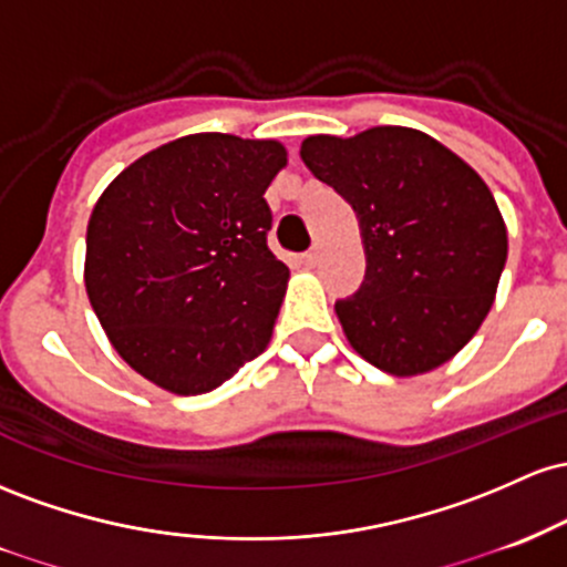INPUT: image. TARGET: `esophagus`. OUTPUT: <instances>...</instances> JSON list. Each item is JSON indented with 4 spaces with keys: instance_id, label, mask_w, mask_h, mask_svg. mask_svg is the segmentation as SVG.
Instances as JSON below:
<instances>
[{
    "instance_id": "obj_1",
    "label": "esophagus",
    "mask_w": 567,
    "mask_h": 567,
    "mask_svg": "<svg viewBox=\"0 0 567 567\" xmlns=\"http://www.w3.org/2000/svg\"><path fill=\"white\" fill-rule=\"evenodd\" d=\"M318 259H321V251H318V246H316V249H310L308 254H305V265H308V267H316Z\"/></svg>"
}]
</instances>
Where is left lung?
Here are the masks:
<instances>
[{"label":"left lung","mask_w":567,"mask_h":567,"mask_svg":"<svg viewBox=\"0 0 567 567\" xmlns=\"http://www.w3.org/2000/svg\"><path fill=\"white\" fill-rule=\"evenodd\" d=\"M300 157L359 219L364 281L334 305L353 351L396 378L447 364L487 318L506 265V225L487 184L402 125L308 136Z\"/></svg>","instance_id":"1"}]
</instances>
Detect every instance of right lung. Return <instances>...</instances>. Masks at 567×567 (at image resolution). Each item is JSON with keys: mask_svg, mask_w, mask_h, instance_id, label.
I'll list each match as a JSON object with an SVG mask.
<instances>
[{"mask_svg": "<svg viewBox=\"0 0 567 567\" xmlns=\"http://www.w3.org/2000/svg\"><path fill=\"white\" fill-rule=\"evenodd\" d=\"M286 146L189 133L95 200L85 291L112 348L157 388L198 396L267 348L289 267L267 249L265 189Z\"/></svg>", "mask_w": 567, "mask_h": 567, "instance_id": "obj_1", "label": "right lung"}]
</instances>
